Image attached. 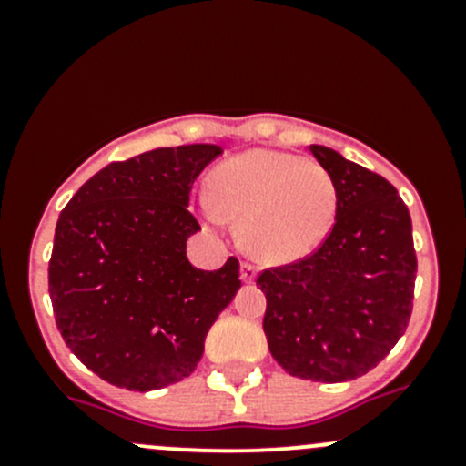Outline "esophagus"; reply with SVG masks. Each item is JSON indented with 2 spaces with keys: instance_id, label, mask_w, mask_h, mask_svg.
<instances>
[{
  "instance_id": "1",
  "label": "esophagus",
  "mask_w": 466,
  "mask_h": 466,
  "mask_svg": "<svg viewBox=\"0 0 466 466\" xmlns=\"http://www.w3.org/2000/svg\"><path fill=\"white\" fill-rule=\"evenodd\" d=\"M241 277H243V281H255V277H257V268L252 266L250 261H246L241 266Z\"/></svg>"
}]
</instances>
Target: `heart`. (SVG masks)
<instances>
[{"label": "heart", "mask_w": 466, "mask_h": 466, "mask_svg": "<svg viewBox=\"0 0 466 466\" xmlns=\"http://www.w3.org/2000/svg\"><path fill=\"white\" fill-rule=\"evenodd\" d=\"M203 211L216 225L241 223V241L266 263L311 255L338 214V187L313 159L279 150H248L216 167Z\"/></svg>", "instance_id": "obj_1"}]
</instances>
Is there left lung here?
<instances>
[{
  "instance_id": "obj_1",
  "label": "left lung",
  "mask_w": 466,
  "mask_h": 466,
  "mask_svg": "<svg viewBox=\"0 0 466 466\" xmlns=\"http://www.w3.org/2000/svg\"><path fill=\"white\" fill-rule=\"evenodd\" d=\"M338 187V214L316 252L257 277L263 333L289 374L318 383L359 379L406 331L417 255L410 211L379 173L311 146Z\"/></svg>"
}]
</instances>
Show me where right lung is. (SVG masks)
I'll list each match as a JSON object with an SVG mask.
<instances>
[{"mask_svg": "<svg viewBox=\"0 0 466 466\" xmlns=\"http://www.w3.org/2000/svg\"><path fill=\"white\" fill-rule=\"evenodd\" d=\"M220 146L155 148L112 162L60 211L49 261L56 327L72 354L116 388L148 392L189 377L241 289L238 259L198 270L189 194Z\"/></svg>", "mask_w": 466, "mask_h": 466, "instance_id": "add662e5", "label": "right lung"}]
</instances>
